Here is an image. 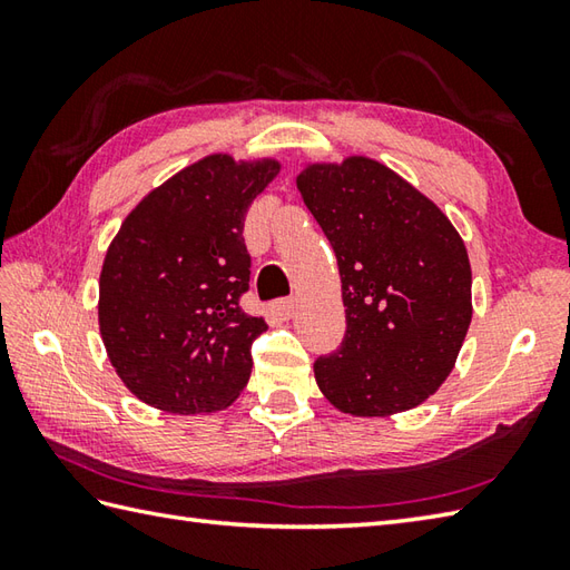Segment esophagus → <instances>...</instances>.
<instances>
[{
	"label": "esophagus",
	"mask_w": 570,
	"mask_h": 570,
	"mask_svg": "<svg viewBox=\"0 0 570 570\" xmlns=\"http://www.w3.org/2000/svg\"><path fill=\"white\" fill-rule=\"evenodd\" d=\"M272 308H274V313L278 318H292L294 316V311H296V301L294 298H278V301H274L272 304Z\"/></svg>",
	"instance_id": "1"
}]
</instances>
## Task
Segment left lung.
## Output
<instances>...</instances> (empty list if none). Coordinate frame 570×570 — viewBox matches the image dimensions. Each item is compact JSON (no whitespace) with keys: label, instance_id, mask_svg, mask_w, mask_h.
Listing matches in <instances>:
<instances>
[{"label":"left lung","instance_id":"8db88e82","mask_svg":"<svg viewBox=\"0 0 570 570\" xmlns=\"http://www.w3.org/2000/svg\"><path fill=\"white\" fill-rule=\"evenodd\" d=\"M296 184L343 282L345 337L313 362L321 392L353 416L426 402L472 318L463 239L426 196L365 156L308 166Z\"/></svg>","mask_w":570,"mask_h":570}]
</instances>
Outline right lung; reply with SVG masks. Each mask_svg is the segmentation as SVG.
<instances>
[{
	"label": "right lung",
	"mask_w": 570,
	"mask_h": 570,
	"mask_svg": "<svg viewBox=\"0 0 570 570\" xmlns=\"http://www.w3.org/2000/svg\"><path fill=\"white\" fill-rule=\"evenodd\" d=\"M276 161L208 156L151 190L119 227L100 274V333L144 404L208 414L235 402L266 331L239 306L252 257L242 237Z\"/></svg>",
	"instance_id": "right-lung-1"
}]
</instances>
